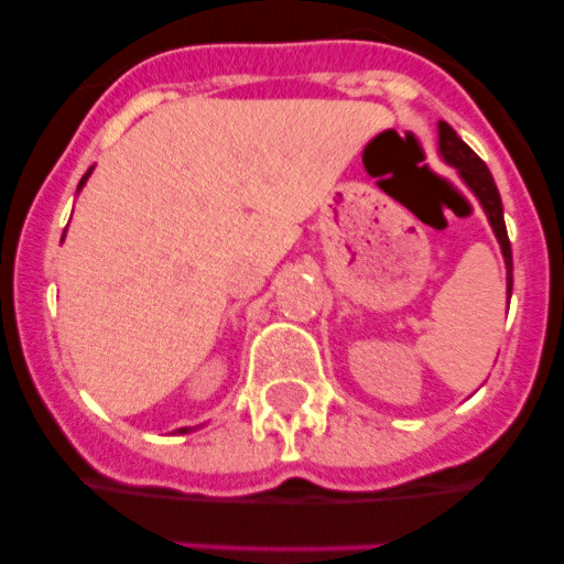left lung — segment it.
I'll list each match as a JSON object with an SVG mask.
<instances>
[{
	"mask_svg": "<svg viewBox=\"0 0 564 564\" xmlns=\"http://www.w3.org/2000/svg\"><path fill=\"white\" fill-rule=\"evenodd\" d=\"M440 158L453 166L460 176L466 187L471 191V196L480 202L482 213H486L488 224H491L494 237H497L499 248H502V259H505V270H508V303L510 294H513V253H510V240H508V229H505V213H502V198H499L497 182H494L491 172H488L486 163L469 150V147L460 141V135L451 128L447 122H440Z\"/></svg>",
	"mask_w": 564,
	"mask_h": 564,
	"instance_id": "8db88e82",
	"label": "left lung"
}]
</instances>
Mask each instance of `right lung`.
Here are the masks:
<instances>
[{
    "mask_svg": "<svg viewBox=\"0 0 564 564\" xmlns=\"http://www.w3.org/2000/svg\"><path fill=\"white\" fill-rule=\"evenodd\" d=\"M93 169H95V166H93ZM93 169H89V172L82 176V182H78V191H82V187L87 185V180H89V174H93ZM78 191H76V193H78ZM191 431H193V429H176V434H191Z\"/></svg>",
    "mask_w": 564,
    "mask_h": 564,
    "instance_id": "obj_1",
    "label": "right lung"
}]
</instances>
